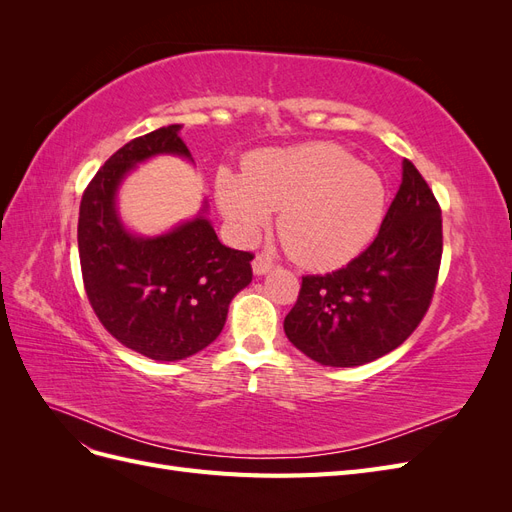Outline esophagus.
<instances>
[{
  "mask_svg": "<svg viewBox=\"0 0 512 512\" xmlns=\"http://www.w3.org/2000/svg\"><path fill=\"white\" fill-rule=\"evenodd\" d=\"M252 267H254V273H256V275H262V273H267V271L273 269V262H271V258H267L265 254H258V256L254 258V262H252Z\"/></svg>",
  "mask_w": 512,
  "mask_h": 512,
  "instance_id": "obj_1",
  "label": "esophagus"
}]
</instances>
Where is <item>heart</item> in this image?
<instances>
[{
  "instance_id": "1",
  "label": "heart",
  "mask_w": 512,
  "mask_h": 512,
  "mask_svg": "<svg viewBox=\"0 0 512 512\" xmlns=\"http://www.w3.org/2000/svg\"><path fill=\"white\" fill-rule=\"evenodd\" d=\"M215 196L241 241H254L280 211L286 252L312 269H335L361 254L386 213L382 177L335 143L267 149L243 175L222 170Z\"/></svg>"
}]
</instances>
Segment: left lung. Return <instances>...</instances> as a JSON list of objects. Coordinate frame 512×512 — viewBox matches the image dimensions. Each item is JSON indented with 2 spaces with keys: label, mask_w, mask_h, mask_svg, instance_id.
<instances>
[{
  "label": "left lung",
  "mask_w": 512,
  "mask_h": 512,
  "mask_svg": "<svg viewBox=\"0 0 512 512\" xmlns=\"http://www.w3.org/2000/svg\"><path fill=\"white\" fill-rule=\"evenodd\" d=\"M440 260L442 209L423 175L404 160V179L376 239L346 267L305 275L284 331L320 365L376 361L425 318Z\"/></svg>",
  "instance_id": "obj_1"
}]
</instances>
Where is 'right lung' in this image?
Returning a JSON list of instances; mask_svg holds the SVG:
<instances>
[{
    "mask_svg": "<svg viewBox=\"0 0 512 512\" xmlns=\"http://www.w3.org/2000/svg\"><path fill=\"white\" fill-rule=\"evenodd\" d=\"M173 123L115 151L81 198L83 286L102 327L153 361H179L207 348L224 329L228 305L252 282V252L222 245L200 218L168 235L141 239L123 230L115 190L136 162L156 153L190 158Z\"/></svg>",
    "mask_w": 512,
    "mask_h": 512,
    "instance_id": "obj_1",
    "label": "right lung"
}]
</instances>
